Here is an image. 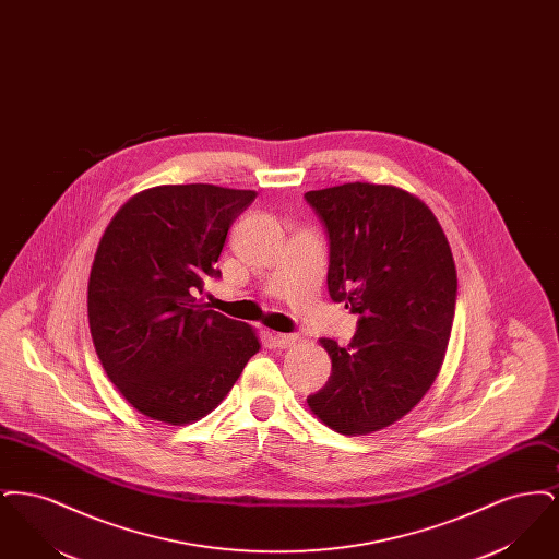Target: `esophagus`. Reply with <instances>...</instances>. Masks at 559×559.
Wrapping results in <instances>:
<instances>
[{
	"label": "esophagus",
	"mask_w": 559,
	"mask_h": 559,
	"mask_svg": "<svg viewBox=\"0 0 559 559\" xmlns=\"http://www.w3.org/2000/svg\"><path fill=\"white\" fill-rule=\"evenodd\" d=\"M299 342V337L295 333H276L274 335V344L276 347H292Z\"/></svg>",
	"instance_id": "obj_1"
}]
</instances>
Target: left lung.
Here are the masks:
<instances>
[{
  "instance_id": "left-lung-1",
  "label": "left lung",
  "mask_w": 559,
  "mask_h": 559,
  "mask_svg": "<svg viewBox=\"0 0 559 559\" xmlns=\"http://www.w3.org/2000/svg\"><path fill=\"white\" fill-rule=\"evenodd\" d=\"M304 197L329 235V295L358 314L347 347L320 340L333 369L308 406L340 433H371L402 419L442 367L456 301L451 245L402 188L352 182Z\"/></svg>"
}]
</instances>
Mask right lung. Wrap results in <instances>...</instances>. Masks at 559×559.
Segmentation results:
<instances>
[{"label": "right lung", "mask_w": 559, "mask_h": 559, "mask_svg": "<svg viewBox=\"0 0 559 559\" xmlns=\"http://www.w3.org/2000/svg\"><path fill=\"white\" fill-rule=\"evenodd\" d=\"M255 190L174 185L130 199L100 239L87 319L108 379L142 415L182 426L205 417L260 349L255 331L197 304L233 222Z\"/></svg>", "instance_id": "right-lung-1"}]
</instances>
